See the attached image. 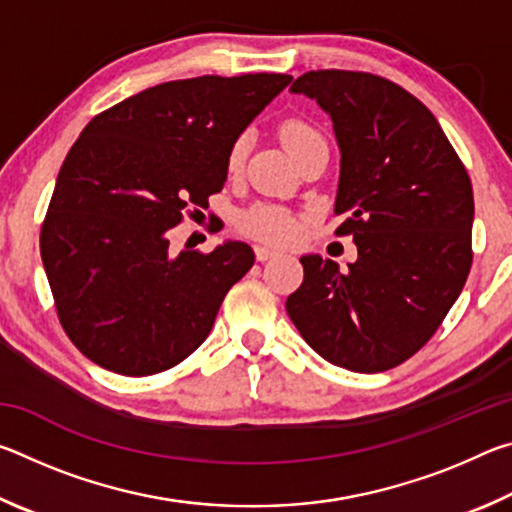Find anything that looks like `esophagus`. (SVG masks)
I'll use <instances>...</instances> for the list:
<instances>
[{
  "label": "esophagus",
  "mask_w": 512,
  "mask_h": 512,
  "mask_svg": "<svg viewBox=\"0 0 512 512\" xmlns=\"http://www.w3.org/2000/svg\"><path fill=\"white\" fill-rule=\"evenodd\" d=\"M255 255H257L259 262H268V259H273L280 253H277L275 248H268V246H255Z\"/></svg>",
  "instance_id": "34e87169"
}]
</instances>
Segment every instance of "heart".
Returning <instances> with one entry per match:
<instances>
[{
    "mask_svg": "<svg viewBox=\"0 0 512 512\" xmlns=\"http://www.w3.org/2000/svg\"><path fill=\"white\" fill-rule=\"evenodd\" d=\"M280 140L284 144V149H287L298 162L305 158L307 153L320 149V146H327L325 137L320 135L318 128L305 119L284 121L280 126ZM246 153L248 137H235L228 149V158H225V167H228L230 173H237L241 169V164L246 160ZM237 223L241 232H246V235L253 239L266 241V244H289V241L296 239L300 232L298 216L280 205L259 203L248 207V210L239 214Z\"/></svg>",
    "mask_w": 512,
    "mask_h": 512,
    "instance_id": "b5f03b06",
    "label": "heart"
}]
</instances>
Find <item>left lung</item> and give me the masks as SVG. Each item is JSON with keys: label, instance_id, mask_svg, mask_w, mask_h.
<instances>
[{"label": "left lung", "instance_id": "8db88e82", "mask_svg": "<svg viewBox=\"0 0 512 512\" xmlns=\"http://www.w3.org/2000/svg\"><path fill=\"white\" fill-rule=\"evenodd\" d=\"M291 92L316 99L341 149L336 235L357 244L348 271L302 257L287 311L334 366L384 372L411 359L461 296L472 266L474 196L465 164L422 101L368 72L318 69Z\"/></svg>", "mask_w": 512, "mask_h": 512}]
</instances>
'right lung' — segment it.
I'll return each mask as SVG.
<instances>
[{
  "label": "right lung",
  "instance_id": "obj_1",
  "mask_svg": "<svg viewBox=\"0 0 512 512\" xmlns=\"http://www.w3.org/2000/svg\"><path fill=\"white\" fill-rule=\"evenodd\" d=\"M289 83V74L169 81L83 128L60 167L40 253L60 325L97 366L155 375L207 339L255 253L228 241L173 255L169 230L221 192L232 140Z\"/></svg>",
  "mask_w": 512,
  "mask_h": 512
}]
</instances>
